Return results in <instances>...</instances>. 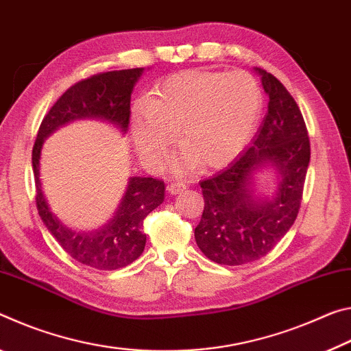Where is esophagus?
<instances>
[{
    "label": "esophagus",
    "mask_w": 351,
    "mask_h": 351,
    "mask_svg": "<svg viewBox=\"0 0 351 351\" xmlns=\"http://www.w3.org/2000/svg\"><path fill=\"white\" fill-rule=\"evenodd\" d=\"M185 189H186V185H185V183H180V182L169 183V185H168V193L169 194H179L182 191H185Z\"/></svg>",
    "instance_id": "esophagus-1"
}]
</instances>
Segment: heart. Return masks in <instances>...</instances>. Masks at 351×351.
<instances>
[{"instance_id": "obj_1", "label": "heart", "mask_w": 351, "mask_h": 351, "mask_svg": "<svg viewBox=\"0 0 351 351\" xmlns=\"http://www.w3.org/2000/svg\"><path fill=\"white\" fill-rule=\"evenodd\" d=\"M263 107L256 80L244 71H188L165 80L136 106L132 135L141 158L160 168L179 130L185 152L177 171L216 169L239 155L254 135Z\"/></svg>"}]
</instances>
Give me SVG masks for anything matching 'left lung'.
<instances>
[{
  "instance_id": "8db88e82",
  "label": "left lung",
  "mask_w": 351,
  "mask_h": 351,
  "mask_svg": "<svg viewBox=\"0 0 351 351\" xmlns=\"http://www.w3.org/2000/svg\"><path fill=\"white\" fill-rule=\"evenodd\" d=\"M269 95L267 114L252 146L216 176L200 182L204 213L194 230L208 260L223 266L260 260L288 233L298 215L311 146L305 119L294 97L271 73L258 70ZM271 162L280 172L272 199L251 196V172Z\"/></svg>"
}]
</instances>
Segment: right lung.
I'll return each instance as SVG.
<instances>
[{
    "label": "right lung",
    "instance_id": "right-lung-1",
    "mask_svg": "<svg viewBox=\"0 0 351 351\" xmlns=\"http://www.w3.org/2000/svg\"><path fill=\"white\" fill-rule=\"evenodd\" d=\"M143 68L97 73L71 85L45 114L32 147L36 202L46 228L63 250L85 266L114 271L143 254L146 233L143 222L163 202L165 182L152 177H132L113 219L97 232L76 233L51 213L40 183V151L45 138L57 128L79 118H99L125 132L130 118V93Z\"/></svg>",
    "mask_w": 351,
    "mask_h": 351
}]
</instances>
